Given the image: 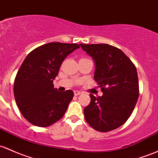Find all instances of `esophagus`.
<instances>
[{
  "label": "esophagus",
  "instance_id": "esophagus-1",
  "mask_svg": "<svg viewBox=\"0 0 158 158\" xmlns=\"http://www.w3.org/2000/svg\"><path fill=\"white\" fill-rule=\"evenodd\" d=\"M81 94H82V92H80V91H74L75 95H81Z\"/></svg>",
  "mask_w": 158,
  "mask_h": 158
}]
</instances>
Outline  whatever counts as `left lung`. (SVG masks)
I'll return each instance as SVG.
<instances>
[{
  "mask_svg": "<svg viewBox=\"0 0 158 158\" xmlns=\"http://www.w3.org/2000/svg\"><path fill=\"white\" fill-rule=\"evenodd\" d=\"M95 61L94 79L103 95L90 94V104L84 109L87 123L95 130L110 131L122 126L135 107L139 85L137 69L121 49L109 44H82Z\"/></svg>",
  "mask_w": 158,
  "mask_h": 158,
  "instance_id": "8db88e82",
  "label": "left lung"
}]
</instances>
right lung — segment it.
Here are the masks:
<instances>
[{"label":"right lung","instance_id":"right-lung-1","mask_svg":"<svg viewBox=\"0 0 158 158\" xmlns=\"http://www.w3.org/2000/svg\"><path fill=\"white\" fill-rule=\"evenodd\" d=\"M78 48L76 44L49 43L25 58L14 80V93L17 107L32 125L48 127L64 115L74 93L59 92L52 82L63 60Z\"/></svg>","mask_w":158,"mask_h":158}]
</instances>
